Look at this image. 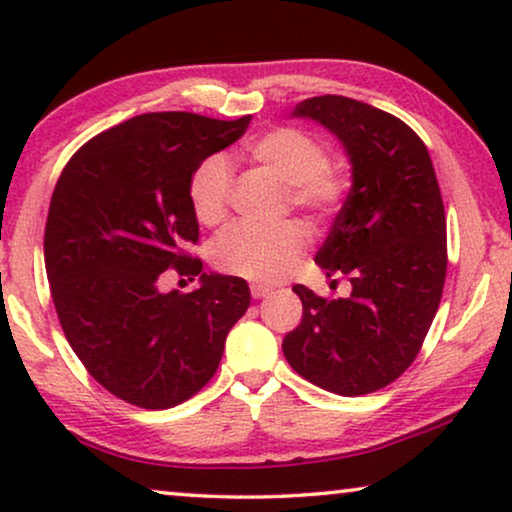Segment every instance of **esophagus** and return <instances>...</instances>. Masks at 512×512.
I'll list each match as a JSON object with an SVG mask.
<instances>
[{
    "label": "esophagus",
    "instance_id": "esophagus-1",
    "mask_svg": "<svg viewBox=\"0 0 512 512\" xmlns=\"http://www.w3.org/2000/svg\"><path fill=\"white\" fill-rule=\"evenodd\" d=\"M270 293H272L270 286H265V284H251V296H254L256 300L270 296Z\"/></svg>",
    "mask_w": 512,
    "mask_h": 512
}]
</instances>
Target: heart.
I'll use <instances>...</instances> for the list:
<instances>
[{
	"label": "heart",
	"instance_id": "1",
	"mask_svg": "<svg viewBox=\"0 0 512 512\" xmlns=\"http://www.w3.org/2000/svg\"><path fill=\"white\" fill-rule=\"evenodd\" d=\"M247 156L286 184L293 207L326 216L345 200L347 177L338 167L326 163L324 146L303 130L275 128L263 132L249 139ZM230 193L233 172L221 156L202 160L188 181V202L202 226H219L226 219ZM305 244V230L291 221L270 230L233 226L214 242L212 261L228 275L275 282L298 263Z\"/></svg>",
	"mask_w": 512,
	"mask_h": 512
}]
</instances>
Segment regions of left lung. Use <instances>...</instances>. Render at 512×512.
Listing matches in <instances>:
<instances>
[{
  "label": "left lung",
  "mask_w": 512,
  "mask_h": 512,
  "mask_svg": "<svg viewBox=\"0 0 512 512\" xmlns=\"http://www.w3.org/2000/svg\"><path fill=\"white\" fill-rule=\"evenodd\" d=\"M324 125L352 165V188L314 261L347 275L349 298L303 284V319L282 342L298 375L340 396L387 387L415 361L436 317L447 270L445 207L429 151L401 118L342 95L296 104ZM335 282V279H333Z\"/></svg>",
  "instance_id": "left-lung-1"
}]
</instances>
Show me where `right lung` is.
<instances>
[{"label":"right lung","mask_w":512,"mask_h":512,"mask_svg":"<svg viewBox=\"0 0 512 512\" xmlns=\"http://www.w3.org/2000/svg\"><path fill=\"white\" fill-rule=\"evenodd\" d=\"M249 121L135 116L83 144L55 184L44 258L60 326L88 373L139 408H174L198 394L249 307L242 277L207 275L184 254L198 242L188 181ZM167 267L200 274L201 289L163 294L157 279Z\"/></svg>","instance_id":"obj_1"}]
</instances>
